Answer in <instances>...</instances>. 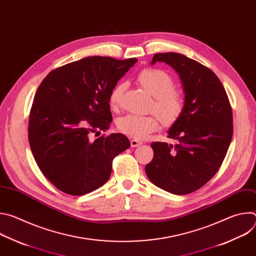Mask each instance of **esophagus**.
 <instances>
[{
	"mask_svg": "<svg viewBox=\"0 0 256 256\" xmlns=\"http://www.w3.org/2000/svg\"><path fill=\"white\" fill-rule=\"evenodd\" d=\"M142 144V142H140V140H136V138H132V140H130V146L132 148H136V147H138V146H140Z\"/></svg>",
	"mask_w": 256,
	"mask_h": 256,
	"instance_id": "esophagus-1",
	"label": "esophagus"
}]
</instances>
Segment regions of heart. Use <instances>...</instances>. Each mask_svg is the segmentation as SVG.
<instances>
[{
    "label": "heart",
    "instance_id": "obj_1",
    "mask_svg": "<svg viewBox=\"0 0 256 256\" xmlns=\"http://www.w3.org/2000/svg\"><path fill=\"white\" fill-rule=\"evenodd\" d=\"M138 82L146 92L154 97L152 110L158 116L126 114L118 120V128L134 138H144L157 130L161 122L165 126L176 122L184 112V98L180 91L172 88L173 79L163 70H142L138 76ZM124 89L126 84L118 83L110 92L109 103L114 108L120 106Z\"/></svg>",
    "mask_w": 256,
    "mask_h": 256
}]
</instances>
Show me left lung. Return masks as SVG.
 Here are the masks:
<instances>
[{"instance_id": "1", "label": "left lung", "mask_w": 256, "mask_h": 256, "mask_svg": "<svg viewBox=\"0 0 256 256\" xmlns=\"http://www.w3.org/2000/svg\"><path fill=\"white\" fill-rule=\"evenodd\" d=\"M163 62L177 72L184 91V109L168 130L175 144L155 142L146 174L153 184L174 194H188L221 167L233 136L232 108L218 78L208 68L177 52L156 54L151 64Z\"/></svg>"}]
</instances>
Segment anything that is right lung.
I'll use <instances>...</instances> for the list:
<instances>
[{
  "label": "right lung",
  "instance_id": "add662e5",
  "mask_svg": "<svg viewBox=\"0 0 256 256\" xmlns=\"http://www.w3.org/2000/svg\"><path fill=\"white\" fill-rule=\"evenodd\" d=\"M136 58L88 56L52 70L35 93L28 138L40 171L60 190L89 194L108 180L112 160L130 148L122 134L90 136L112 122L109 95Z\"/></svg>",
  "mask_w": 256,
  "mask_h": 256
}]
</instances>
